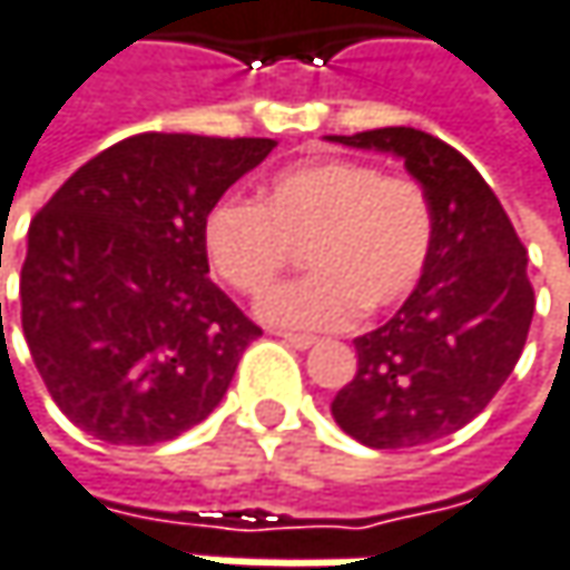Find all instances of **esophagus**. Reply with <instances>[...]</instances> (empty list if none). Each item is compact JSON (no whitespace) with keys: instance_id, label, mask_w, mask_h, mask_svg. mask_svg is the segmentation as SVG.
Returning <instances> with one entry per match:
<instances>
[{"instance_id":"34e87169","label":"esophagus","mask_w":570,"mask_h":570,"mask_svg":"<svg viewBox=\"0 0 570 570\" xmlns=\"http://www.w3.org/2000/svg\"><path fill=\"white\" fill-rule=\"evenodd\" d=\"M278 337H282L288 347H295V351H305V347H312V344H315V337H312V334H295V331H278Z\"/></svg>"}]
</instances>
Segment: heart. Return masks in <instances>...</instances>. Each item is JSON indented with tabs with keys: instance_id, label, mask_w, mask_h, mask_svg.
Instances as JSON below:
<instances>
[{
	"instance_id": "b5f03b06",
	"label": "heart",
	"mask_w": 570,
	"mask_h": 570,
	"mask_svg": "<svg viewBox=\"0 0 570 570\" xmlns=\"http://www.w3.org/2000/svg\"><path fill=\"white\" fill-rule=\"evenodd\" d=\"M433 206L416 179L384 177L361 160H305L278 170L262 199H223L203 219L213 275L262 295L308 252L312 275L275 288L258 315L278 327L334 331L400 305L433 255Z\"/></svg>"
}]
</instances>
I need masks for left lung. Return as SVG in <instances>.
<instances>
[{"mask_svg": "<svg viewBox=\"0 0 570 570\" xmlns=\"http://www.w3.org/2000/svg\"><path fill=\"white\" fill-rule=\"evenodd\" d=\"M387 150L433 206L430 265L387 324L354 341L357 374L334 423L371 450H410L475 420L515 371L534 315L529 255L499 196L463 154L416 127L331 137Z\"/></svg>", "mask_w": 570, "mask_h": 570, "instance_id": "1", "label": "left lung"}]
</instances>
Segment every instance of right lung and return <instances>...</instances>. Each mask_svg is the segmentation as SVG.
<instances>
[{
    "label": "right lung",
    "mask_w": 570,
    "mask_h": 570,
    "mask_svg": "<svg viewBox=\"0 0 570 570\" xmlns=\"http://www.w3.org/2000/svg\"><path fill=\"white\" fill-rule=\"evenodd\" d=\"M268 137L134 134L29 226L22 331L58 410L114 446L167 443L223 400L262 334L209 282L203 219Z\"/></svg>",
    "instance_id": "1"
}]
</instances>
